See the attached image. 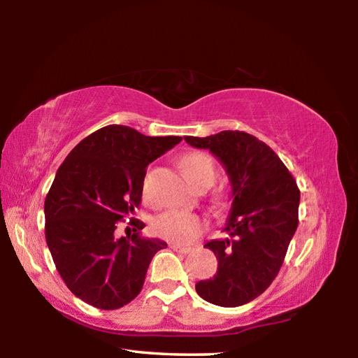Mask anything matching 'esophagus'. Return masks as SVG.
<instances>
[{"mask_svg":"<svg viewBox=\"0 0 358 358\" xmlns=\"http://www.w3.org/2000/svg\"><path fill=\"white\" fill-rule=\"evenodd\" d=\"M173 251H177V252H181V254H187L191 251V248L189 246H181V245H172L171 246Z\"/></svg>","mask_w":358,"mask_h":358,"instance_id":"34e87169","label":"esophagus"}]
</instances>
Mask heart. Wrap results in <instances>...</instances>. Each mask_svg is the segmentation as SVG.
I'll return each instance as SVG.
<instances>
[{
    "label": "heart",
    "instance_id": "heart-1",
    "mask_svg": "<svg viewBox=\"0 0 358 358\" xmlns=\"http://www.w3.org/2000/svg\"><path fill=\"white\" fill-rule=\"evenodd\" d=\"M180 169L186 180L196 187L210 185L215 178L213 161H211V157L207 153H202V151H191V153L185 155L180 159ZM220 199L222 201L224 194H220ZM151 227H153V232L157 237L183 245L196 240L207 227V222H205L202 216L196 213L169 210L156 216Z\"/></svg>",
    "mask_w": 358,
    "mask_h": 358
}]
</instances>
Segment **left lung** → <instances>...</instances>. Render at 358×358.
<instances>
[{
    "instance_id": "1",
    "label": "left lung",
    "mask_w": 358,
    "mask_h": 358,
    "mask_svg": "<svg viewBox=\"0 0 358 358\" xmlns=\"http://www.w3.org/2000/svg\"><path fill=\"white\" fill-rule=\"evenodd\" d=\"M185 141L208 148L222 162L234 197L224 227L227 238L205 245L220 262L216 275L199 281L196 290L213 305L241 306L278 276L299 226L300 189L275 151L248 132L221 131Z\"/></svg>"
}]
</instances>
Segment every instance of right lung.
<instances>
[{
  "instance_id": "add662e5",
  "label": "right lung",
  "mask_w": 358,
  "mask_h": 358,
  "mask_svg": "<svg viewBox=\"0 0 358 358\" xmlns=\"http://www.w3.org/2000/svg\"><path fill=\"white\" fill-rule=\"evenodd\" d=\"M178 136L148 137L121 124L94 131L59 166L44 203L45 240L59 276L72 294L99 310H118L141 294L155 254L166 241L142 238L141 220L147 167ZM130 217L136 234L115 241L120 220Z\"/></svg>"
}]
</instances>
